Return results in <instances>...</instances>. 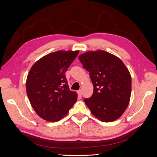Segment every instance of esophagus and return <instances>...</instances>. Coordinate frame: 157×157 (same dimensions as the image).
I'll return each instance as SVG.
<instances>
[{
  "label": "esophagus",
  "instance_id": "obj_1",
  "mask_svg": "<svg viewBox=\"0 0 157 157\" xmlns=\"http://www.w3.org/2000/svg\"><path fill=\"white\" fill-rule=\"evenodd\" d=\"M77 93H78V96H82V90H78V91H77Z\"/></svg>",
  "mask_w": 157,
  "mask_h": 157
}]
</instances>
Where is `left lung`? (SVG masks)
<instances>
[{"instance_id": "8db88e82", "label": "left lung", "mask_w": 157, "mask_h": 157, "mask_svg": "<svg viewBox=\"0 0 157 157\" xmlns=\"http://www.w3.org/2000/svg\"><path fill=\"white\" fill-rule=\"evenodd\" d=\"M78 59L90 72L94 86L92 96L84 99L86 105L101 122L118 119L130 101L132 78L129 71L119 58L103 50L87 52Z\"/></svg>"}]
</instances>
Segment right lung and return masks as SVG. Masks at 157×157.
Masks as SVG:
<instances>
[{
  "label": "right lung",
  "instance_id": "1",
  "mask_svg": "<svg viewBox=\"0 0 157 157\" xmlns=\"http://www.w3.org/2000/svg\"><path fill=\"white\" fill-rule=\"evenodd\" d=\"M79 51H57L42 57L27 75L26 91L31 105L40 117L50 122L61 120L77 101L69 90L65 72Z\"/></svg>",
  "mask_w": 157,
  "mask_h": 157
}]
</instances>
